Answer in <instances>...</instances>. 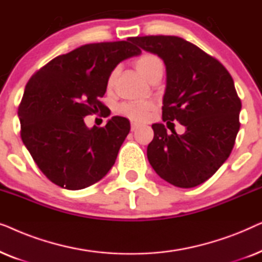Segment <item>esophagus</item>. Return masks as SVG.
<instances>
[{
  "instance_id": "esophagus-1",
  "label": "esophagus",
  "mask_w": 262,
  "mask_h": 262,
  "mask_svg": "<svg viewBox=\"0 0 262 262\" xmlns=\"http://www.w3.org/2000/svg\"><path fill=\"white\" fill-rule=\"evenodd\" d=\"M138 127H139V124H137V123H131V130H132V131L137 130Z\"/></svg>"
}]
</instances>
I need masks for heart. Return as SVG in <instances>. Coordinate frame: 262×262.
Here are the masks:
<instances>
[{"mask_svg": "<svg viewBox=\"0 0 262 262\" xmlns=\"http://www.w3.org/2000/svg\"><path fill=\"white\" fill-rule=\"evenodd\" d=\"M135 66L139 71V74L146 80L150 81L154 75H156L160 71H163L162 59L155 53H143L135 60ZM118 75V69L112 70L107 78V88H113L114 82H116ZM155 108V105L150 101L145 102H124L118 107V112L123 116L127 117L128 119L134 121H143L148 119L150 113Z\"/></svg>", "mask_w": 262, "mask_h": 262, "instance_id": "b5f03b06", "label": "heart"}]
</instances>
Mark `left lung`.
Here are the masks:
<instances>
[{"instance_id":"obj_1","label":"left lung","mask_w":262,"mask_h":262,"mask_svg":"<svg viewBox=\"0 0 262 262\" xmlns=\"http://www.w3.org/2000/svg\"><path fill=\"white\" fill-rule=\"evenodd\" d=\"M128 40L163 59L162 119L186 127L184 135L171 128L168 135L163 124H152L149 162L169 184L195 187L220 169L234 148L242 105L231 75L220 60L182 38L145 35Z\"/></svg>"}]
</instances>
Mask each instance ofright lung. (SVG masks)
<instances>
[{
	"mask_svg": "<svg viewBox=\"0 0 262 262\" xmlns=\"http://www.w3.org/2000/svg\"><path fill=\"white\" fill-rule=\"evenodd\" d=\"M141 49L128 40L85 44L40 68L19 105L21 139L42 174L67 189L88 187L105 177L130 132V121L112 117L103 127L85 126L89 114L105 116L100 101L107 78Z\"/></svg>",
	"mask_w": 262,
	"mask_h": 262,
	"instance_id": "1",
	"label": "right lung"
}]
</instances>
